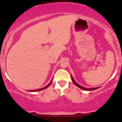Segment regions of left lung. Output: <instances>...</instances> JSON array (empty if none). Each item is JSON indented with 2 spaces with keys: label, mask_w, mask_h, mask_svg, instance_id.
<instances>
[{
  "label": "left lung",
  "mask_w": 122,
  "mask_h": 122,
  "mask_svg": "<svg viewBox=\"0 0 122 122\" xmlns=\"http://www.w3.org/2000/svg\"><path fill=\"white\" fill-rule=\"evenodd\" d=\"M71 77H72L73 82V83L75 84L77 86H78V87H79V88H81V89H83V90H85V91H93V90H95V89H97V88H99V87H97V88H84V87H83V86H81V85H79V84L77 83V82H76L75 81V80H74L73 78V77H72V75H71Z\"/></svg>",
  "instance_id": "1"
}]
</instances>
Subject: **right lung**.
Returning a JSON list of instances; mask_svg holds the SVG:
<instances>
[{"label": "right lung", "mask_w": 122, "mask_h": 122, "mask_svg": "<svg viewBox=\"0 0 122 122\" xmlns=\"http://www.w3.org/2000/svg\"><path fill=\"white\" fill-rule=\"evenodd\" d=\"M51 81H52V80H51V81L50 82V83L49 84H47L46 86H45L44 88H41V89H35V90H32V91H30V92H36V91H42L43 90V89H46V88H47V87H49V86H50V85L51 84Z\"/></svg>", "instance_id": "add662e5"}]
</instances>
